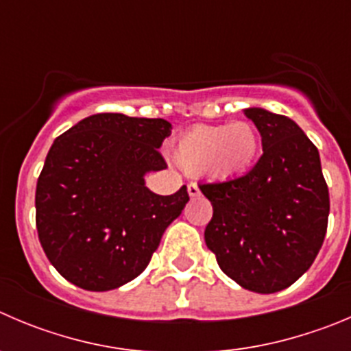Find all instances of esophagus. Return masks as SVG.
<instances>
[{"mask_svg":"<svg viewBox=\"0 0 351 351\" xmlns=\"http://www.w3.org/2000/svg\"><path fill=\"white\" fill-rule=\"evenodd\" d=\"M188 195L191 196V198H196V196H199V188H198V184H195V182H191V184H188Z\"/></svg>","mask_w":351,"mask_h":351,"instance_id":"1","label":"esophagus"}]
</instances>
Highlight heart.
Here are the masks:
<instances>
[{"mask_svg":"<svg viewBox=\"0 0 351 351\" xmlns=\"http://www.w3.org/2000/svg\"><path fill=\"white\" fill-rule=\"evenodd\" d=\"M258 152V131L248 122L198 125L173 145V156L182 169L222 179L248 172Z\"/></svg>","mask_w":351,"mask_h":351,"instance_id":"obj_1","label":"heart"}]
</instances>
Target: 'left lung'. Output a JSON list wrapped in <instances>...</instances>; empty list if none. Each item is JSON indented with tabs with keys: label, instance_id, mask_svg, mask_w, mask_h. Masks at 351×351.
<instances>
[{
	"label": "left lung",
	"instance_id": "left-lung-1",
	"mask_svg": "<svg viewBox=\"0 0 351 351\" xmlns=\"http://www.w3.org/2000/svg\"><path fill=\"white\" fill-rule=\"evenodd\" d=\"M263 155L241 178L199 184L213 206L205 243L226 276L248 291L278 293L298 281L328 231L329 191L319 149L295 120L245 108Z\"/></svg>",
	"mask_w": 351,
	"mask_h": 351
}]
</instances>
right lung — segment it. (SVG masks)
<instances>
[{
    "mask_svg": "<svg viewBox=\"0 0 351 351\" xmlns=\"http://www.w3.org/2000/svg\"><path fill=\"white\" fill-rule=\"evenodd\" d=\"M163 119L96 113L55 139L36 188V228L51 265L88 291H110L146 269L181 215L186 186L170 196L146 188L167 169Z\"/></svg>",
    "mask_w": 351,
    "mask_h": 351,
    "instance_id": "1",
    "label": "right lung"
}]
</instances>
